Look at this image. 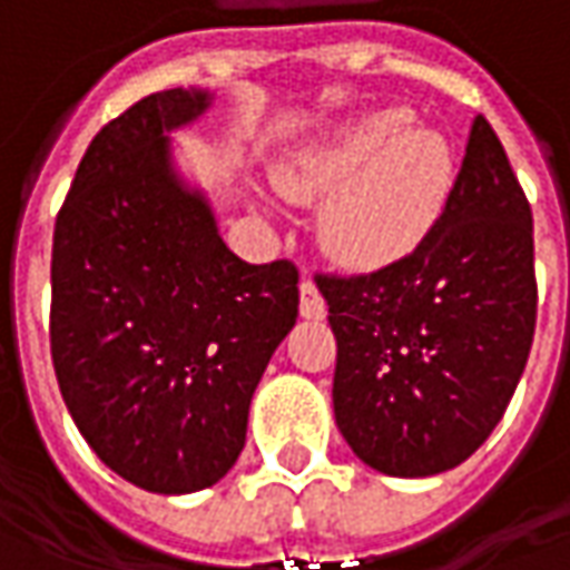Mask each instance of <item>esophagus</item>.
Masks as SVG:
<instances>
[{"instance_id": "34e87169", "label": "esophagus", "mask_w": 570, "mask_h": 570, "mask_svg": "<svg viewBox=\"0 0 570 570\" xmlns=\"http://www.w3.org/2000/svg\"><path fill=\"white\" fill-rule=\"evenodd\" d=\"M324 312H327V305H324V296L318 293L315 281L303 277V284H299V315L308 318V322H318V318H324Z\"/></svg>"}]
</instances>
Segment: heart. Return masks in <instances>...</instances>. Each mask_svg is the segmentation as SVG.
<instances>
[{
  "label": "heart",
  "instance_id": "b5f03b06",
  "mask_svg": "<svg viewBox=\"0 0 570 570\" xmlns=\"http://www.w3.org/2000/svg\"><path fill=\"white\" fill-rule=\"evenodd\" d=\"M406 109H379L277 169L293 202L318 210L322 248L346 267L375 271L406 258L439 224L454 186V154Z\"/></svg>",
  "mask_w": 570,
  "mask_h": 570
}]
</instances>
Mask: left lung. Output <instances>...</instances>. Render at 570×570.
<instances>
[{
    "label": "left lung",
    "mask_w": 570,
    "mask_h": 570,
    "mask_svg": "<svg viewBox=\"0 0 570 570\" xmlns=\"http://www.w3.org/2000/svg\"><path fill=\"white\" fill-rule=\"evenodd\" d=\"M315 284L337 337L334 420L384 476L454 470L504 416L537 327L533 214L476 116L439 224L394 265Z\"/></svg>",
    "instance_id": "8db88e82"
}]
</instances>
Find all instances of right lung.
Returning a JSON list of instances; mask_svg holds the SVG:
<instances>
[{"label": "right lung", "mask_w": 570, "mask_h": 570, "mask_svg": "<svg viewBox=\"0 0 570 570\" xmlns=\"http://www.w3.org/2000/svg\"><path fill=\"white\" fill-rule=\"evenodd\" d=\"M210 90H157L100 128L52 233V365L94 454L188 495L246 448L248 403L296 324L299 271L248 265L173 160Z\"/></svg>", "instance_id": "right-lung-1"}]
</instances>
